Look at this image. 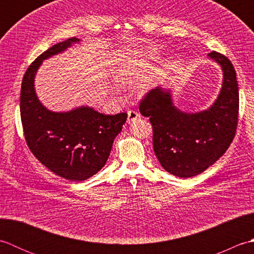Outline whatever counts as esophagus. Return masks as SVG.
<instances>
[{"label":"esophagus","instance_id":"1","mask_svg":"<svg viewBox=\"0 0 254 254\" xmlns=\"http://www.w3.org/2000/svg\"><path fill=\"white\" fill-rule=\"evenodd\" d=\"M141 118V116H139V113L135 110H128L127 111V123H132L135 120H137V119Z\"/></svg>","mask_w":254,"mask_h":254}]
</instances>
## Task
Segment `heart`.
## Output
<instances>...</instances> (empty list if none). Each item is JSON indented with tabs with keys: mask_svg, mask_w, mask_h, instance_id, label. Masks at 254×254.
<instances>
[{
	"mask_svg": "<svg viewBox=\"0 0 254 254\" xmlns=\"http://www.w3.org/2000/svg\"><path fill=\"white\" fill-rule=\"evenodd\" d=\"M139 73H141L139 69L132 68V69H130V71H127V72L123 74V79L127 80V79H128V76H133V75H136V74H139Z\"/></svg>",
	"mask_w": 254,
	"mask_h": 254,
	"instance_id": "b5f03b06",
	"label": "heart"
}]
</instances>
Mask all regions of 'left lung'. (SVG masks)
Wrapping results in <instances>:
<instances>
[{"instance_id":"1","label":"left lung","mask_w":254,"mask_h":254,"mask_svg":"<svg viewBox=\"0 0 254 254\" xmlns=\"http://www.w3.org/2000/svg\"><path fill=\"white\" fill-rule=\"evenodd\" d=\"M208 57L224 72L223 88L209 109L182 112L172 105L169 91L161 88L149 90L139 101V112L152 123L154 152L160 165L180 178L201 174L222 157L238 126L239 88L233 63L217 51Z\"/></svg>"}]
</instances>
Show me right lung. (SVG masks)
I'll list each match as a JSON object with an SVG mask.
<instances>
[{
    "instance_id": "obj_1",
    "label": "right lung",
    "mask_w": 254,
    "mask_h": 254,
    "mask_svg": "<svg viewBox=\"0 0 254 254\" xmlns=\"http://www.w3.org/2000/svg\"><path fill=\"white\" fill-rule=\"evenodd\" d=\"M77 41L68 38L41 53L27 68L20 89V119L27 146L48 169L72 181L88 179L106 165L127 117V112L102 115L88 107L52 112L38 100L34 78L42 60Z\"/></svg>"
}]
</instances>
